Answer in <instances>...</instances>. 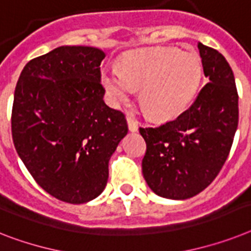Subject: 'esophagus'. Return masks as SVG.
<instances>
[{"label":"esophagus","mask_w":251,"mask_h":251,"mask_svg":"<svg viewBox=\"0 0 251 251\" xmlns=\"http://www.w3.org/2000/svg\"><path fill=\"white\" fill-rule=\"evenodd\" d=\"M127 123H128V128H129L130 132H137V130H138V122L136 121L133 117L128 115Z\"/></svg>","instance_id":"obj_1"}]
</instances>
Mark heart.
I'll return each instance as SVG.
<instances>
[{
  "label": "heart",
  "instance_id": "heart-1",
  "mask_svg": "<svg viewBox=\"0 0 251 251\" xmlns=\"http://www.w3.org/2000/svg\"><path fill=\"white\" fill-rule=\"evenodd\" d=\"M202 64L195 52L173 47L138 50L122 60V69L102 74V84L115 105L140 88V101L151 118L171 121L190 106L201 83Z\"/></svg>",
  "mask_w": 251,
  "mask_h": 251
}]
</instances>
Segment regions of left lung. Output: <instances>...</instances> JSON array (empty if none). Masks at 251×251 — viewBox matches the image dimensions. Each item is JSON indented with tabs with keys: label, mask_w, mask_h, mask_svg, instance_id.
<instances>
[{
	"label": "left lung",
	"mask_w": 251,
	"mask_h": 251,
	"mask_svg": "<svg viewBox=\"0 0 251 251\" xmlns=\"http://www.w3.org/2000/svg\"><path fill=\"white\" fill-rule=\"evenodd\" d=\"M209 83L192 106L156 128H140L146 141L142 175L158 196L185 200L208 187L228 156L237 124L239 96L232 69L217 50L198 43Z\"/></svg>",
	"instance_id": "left-lung-1"
}]
</instances>
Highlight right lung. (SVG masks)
Instances as JSON below:
<instances>
[{"label":"right lung","instance_id":"1","mask_svg":"<svg viewBox=\"0 0 251 251\" xmlns=\"http://www.w3.org/2000/svg\"><path fill=\"white\" fill-rule=\"evenodd\" d=\"M103 59L95 47H56L24 66L14 93L19 158L45 191L69 204L103 191L109 160L128 133L124 114L103 101Z\"/></svg>","mask_w":251,"mask_h":251}]
</instances>
